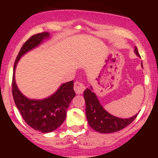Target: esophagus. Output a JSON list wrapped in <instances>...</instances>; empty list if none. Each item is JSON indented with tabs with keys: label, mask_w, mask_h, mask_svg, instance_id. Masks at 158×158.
Here are the masks:
<instances>
[{
	"label": "esophagus",
	"mask_w": 158,
	"mask_h": 158,
	"mask_svg": "<svg viewBox=\"0 0 158 158\" xmlns=\"http://www.w3.org/2000/svg\"><path fill=\"white\" fill-rule=\"evenodd\" d=\"M85 87L84 83L81 81L78 80L74 83V90L77 94H81L84 91Z\"/></svg>",
	"instance_id": "1"
}]
</instances>
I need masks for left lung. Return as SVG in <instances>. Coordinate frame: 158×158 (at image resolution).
I'll return each mask as SVG.
<instances>
[{
    "mask_svg": "<svg viewBox=\"0 0 158 158\" xmlns=\"http://www.w3.org/2000/svg\"><path fill=\"white\" fill-rule=\"evenodd\" d=\"M135 51L140 57L137 48H135ZM84 98L86 105L85 113L88 124L94 130L100 133L108 134L120 131L131 124L137 117V114H136L131 118L121 119L108 113L100 105L96 94L89 88H87L84 91Z\"/></svg>",
    "mask_w": 158,
    "mask_h": 158,
    "instance_id": "obj_1",
    "label": "left lung"
}]
</instances>
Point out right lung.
<instances>
[{
  "label": "right lung",
  "mask_w": 158,
  "mask_h": 158,
  "mask_svg": "<svg viewBox=\"0 0 158 158\" xmlns=\"http://www.w3.org/2000/svg\"><path fill=\"white\" fill-rule=\"evenodd\" d=\"M50 34L48 32L35 34L23 44L14 64L12 82L14 102L23 120L33 129L42 133L54 131L64 121L69 104L76 96L73 80L61 85L55 94L47 99L42 100L30 99L25 97L18 88L15 80V70L20 58L39 45Z\"/></svg>",
  "instance_id": "right-lung-1"
}]
</instances>
